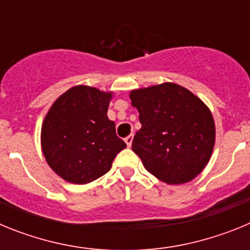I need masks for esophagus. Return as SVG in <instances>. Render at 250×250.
<instances>
[{"label": "esophagus", "instance_id": "34e87169", "mask_svg": "<svg viewBox=\"0 0 250 250\" xmlns=\"http://www.w3.org/2000/svg\"><path fill=\"white\" fill-rule=\"evenodd\" d=\"M132 139H134V135H129V136H126V138H125V143H126V145L127 146H131V144H132Z\"/></svg>", "mask_w": 250, "mask_h": 250}]
</instances>
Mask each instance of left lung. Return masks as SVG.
I'll return each instance as SVG.
<instances>
[{"mask_svg":"<svg viewBox=\"0 0 250 250\" xmlns=\"http://www.w3.org/2000/svg\"><path fill=\"white\" fill-rule=\"evenodd\" d=\"M129 96L141 123L131 147L145 169L170 185L184 184L202 173L215 144L209 107L174 83L131 90Z\"/></svg>","mask_w":250,"mask_h":250,"instance_id":"obj_1","label":"left lung"}]
</instances>
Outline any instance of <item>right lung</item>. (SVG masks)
<instances>
[{
  "label": "right lung",
  "instance_id": "1",
  "mask_svg": "<svg viewBox=\"0 0 250 250\" xmlns=\"http://www.w3.org/2000/svg\"><path fill=\"white\" fill-rule=\"evenodd\" d=\"M112 92L76 85L56 99L43 119L41 149L48 167L72 184L91 183L111 169L126 144L107 118Z\"/></svg>",
  "mask_w": 250,
  "mask_h": 250
}]
</instances>
